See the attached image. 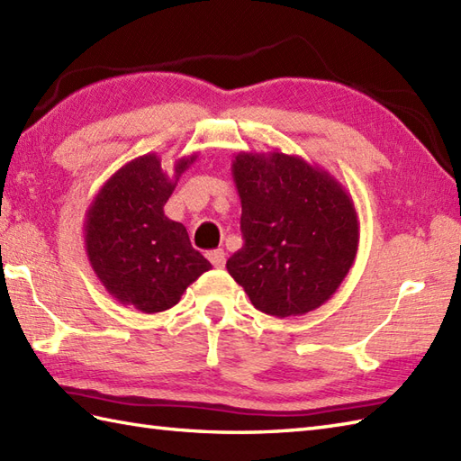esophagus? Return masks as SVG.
Here are the masks:
<instances>
[{
  "label": "esophagus",
  "instance_id": "obj_1",
  "mask_svg": "<svg viewBox=\"0 0 461 461\" xmlns=\"http://www.w3.org/2000/svg\"><path fill=\"white\" fill-rule=\"evenodd\" d=\"M208 259L212 261L213 267H223L225 266V251L223 249H213L208 253Z\"/></svg>",
  "mask_w": 461,
  "mask_h": 461
}]
</instances>
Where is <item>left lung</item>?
Wrapping results in <instances>:
<instances>
[{
	"label": "left lung",
	"instance_id": "obj_1",
	"mask_svg": "<svg viewBox=\"0 0 461 461\" xmlns=\"http://www.w3.org/2000/svg\"><path fill=\"white\" fill-rule=\"evenodd\" d=\"M243 248L225 263L253 307L297 317L345 281L358 249V215L332 176L283 152H240L231 164Z\"/></svg>",
	"mask_w": 461,
	"mask_h": 461
}]
</instances>
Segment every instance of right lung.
Masks as SVG:
<instances>
[{
	"mask_svg": "<svg viewBox=\"0 0 461 461\" xmlns=\"http://www.w3.org/2000/svg\"><path fill=\"white\" fill-rule=\"evenodd\" d=\"M198 154L184 156L174 174L156 154L126 162L103 184L85 215V249L95 276L111 295L140 312H160L212 263L190 243L180 221L164 215L176 182Z\"/></svg>",
	"mask_w": 461,
	"mask_h": 461,
	"instance_id": "right-lung-1",
	"label": "right lung"
}]
</instances>
